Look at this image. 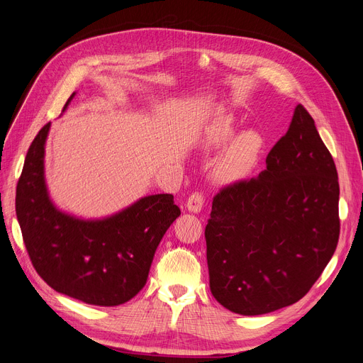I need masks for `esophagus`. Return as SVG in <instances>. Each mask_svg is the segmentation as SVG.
Masks as SVG:
<instances>
[{
  "mask_svg": "<svg viewBox=\"0 0 363 363\" xmlns=\"http://www.w3.org/2000/svg\"><path fill=\"white\" fill-rule=\"evenodd\" d=\"M203 202H205L203 194L202 192H194L191 196L187 198L186 206H187V210L191 211V213H199L202 210Z\"/></svg>",
  "mask_w": 363,
  "mask_h": 363,
  "instance_id": "34e87169",
  "label": "esophagus"
}]
</instances>
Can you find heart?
Masks as SVG:
<instances>
[{
  "label": "heart",
  "mask_w": 363,
  "mask_h": 363,
  "mask_svg": "<svg viewBox=\"0 0 363 363\" xmlns=\"http://www.w3.org/2000/svg\"><path fill=\"white\" fill-rule=\"evenodd\" d=\"M235 133L233 119L223 116L210 127L203 139L206 149H220L226 145ZM262 149L260 135L254 131L239 134L214 165V177L223 183L244 179L254 168Z\"/></svg>",
  "instance_id": "heart-1"
}]
</instances>
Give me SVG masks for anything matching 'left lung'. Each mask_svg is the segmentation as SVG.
I'll return each instance as SVG.
<instances>
[{
  "label": "left lung",
  "instance_id": "left-lung-1",
  "mask_svg": "<svg viewBox=\"0 0 363 363\" xmlns=\"http://www.w3.org/2000/svg\"><path fill=\"white\" fill-rule=\"evenodd\" d=\"M335 162L303 105L258 177L220 189L205 228L210 289L255 316L301 300L340 238Z\"/></svg>",
  "mask_w": 363,
  "mask_h": 363
}]
</instances>
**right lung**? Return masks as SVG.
Wrapping results in <instances>:
<instances>
[{
    "instance_id": "1",
    "label": "right lung",
    "mask_w": 363,
    "mask_h": 363,
    "mask_svg": "<svg viewBox=\"0 0 363 363\" xmlns=\"http://www.w3.org/2000/svg\"><path fill=\"white\" fill-rule=\"evenodd\" d=\"M48 130L50 123L30 143L16 189V214L32 266L60 294L94 306L123 304L145 286L155 251L180 208L174 196L161 194L103 220L59 211L44 180Z\"/></svg>"
}]
</instances>
